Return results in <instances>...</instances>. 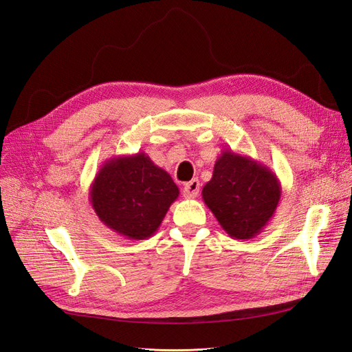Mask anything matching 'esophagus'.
<instances>
[{"instance_id":"esophagus-1","label":"esophagus","mask_w":352,"mask_h":352,"mask_svg":"<svg viewBox=\"0 0 352 352\" xmlns=\"http://www.w3.org/2000/svg\"><path fill=\"white\" fill-rule=\"evenodd\" d=\"M199 194V180L192 179L184 186V197L185 198H197Z\"/></svg>"}]
</instances>
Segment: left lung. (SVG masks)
<instances>
[{"label": "left lung", "mask_w": 352, "mask_h": 352, "mask_svg": "<svg viewBox=\"0 0 352 352\" xmlns=\"http://www.w3.org/2000/svg\"><path fill=\"white\" fill-rule=\"evenodd\" d=\"M282 186L272 170L248 155L221 151L202 199L230 238L251 239L269 225Z\"/></svg>", "instance_id": "obj_1"}]
</instances>
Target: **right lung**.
<instances>
[{
    "instance_id": "right-lung-1",
    "label": "right lung",
    "mask_w": 352,
    "mask_h": 352,
    "mask_svg": "<svg viewBox=\"0 0 352 352\" xmlns=\"http://www.w3.org/2000/svg\"><path fill=\"white\" fill-rule=\"evenodd\" d=\"M177 197L173 179L145 153L107 160L89 188L92 208L104 225L138 241L154 235Z\"/></svg>"
}]
</instances>
